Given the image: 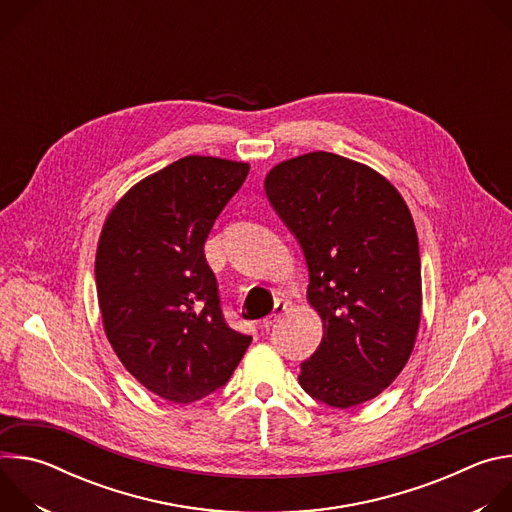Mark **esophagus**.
Masks as SVG:
<instances>
[{"label":"esophagus","mask_w":512,"mask_h":512,"mask_svg":"<svg viewBox=\"0 0 512 512\" xmlns=\"http://www.w3.org/2000/svg\"><path fill=\"white\" fill-rule=\"evenodd\" d=\"M285 310H287V304H285V302H277V304H275V308H273V312H271L267 318H263V320H261V326H263L265 330H269V328H271V326H273V324L283 316V312H285Z\"/></svg>","instance_id":"esophagus-1"}]
</instances>
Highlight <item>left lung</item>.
I'll list each match as a JSON object with an SVG mask.
<instances>
[{
	"instance_id": "obj_1",
	"label": "left lung",
	"mask_w": 512,
	"mask_h": 512,
	"mask_svg": "<svg viewBox=\"0 0 512 512\" xmlns=\"http://www.w3.org/2000/svg\"><path fill=\"white\" fill-rule=\"evenodd\" d=\"M265 194L304 251L308 302L324 326L302 389L336 409L377 397L403 371L421 320L419 243L403 196L330 152L277 164Z\"/></svg>"
}]
</instances>
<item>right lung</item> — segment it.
Listing matches in <instances>:
<instances>
[{"mask_svg":"<svg viewBox=\"0 0 512 512\" xmlns=\"http://www.w3.org/2000/svg\"><path fill=\"white\" fill-rule=\"evenodd\" d=\"M247 174L245 162L186 156L137 182L103 225L95 279L105 334L123 367L166 401L221 389L251 344L225 322L204 257Z\"/></svg>","mask_w":512,"mask_h":512,"instance_id":"1","label":"right lung"}]
</instances>
